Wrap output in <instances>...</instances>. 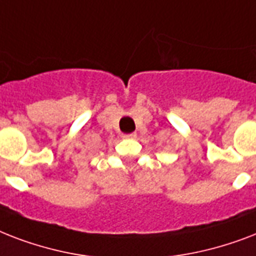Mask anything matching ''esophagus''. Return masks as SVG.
Wrapping results in <instances>:
<instances>
[{"label":"esophagus","instance_id":"1","mask_svg":"<svg viewBox=\"0 0 256 256\" xmlns=\"http://www.w3.org/2000/svg\"><path fill=\"white\" fill-rule=\"evenodd\" d=\"M122 136H124V138H132H132H136V132H130V134H124Z\"/></svg>","mask_w":256,"mask_h":256}]
</instances>
